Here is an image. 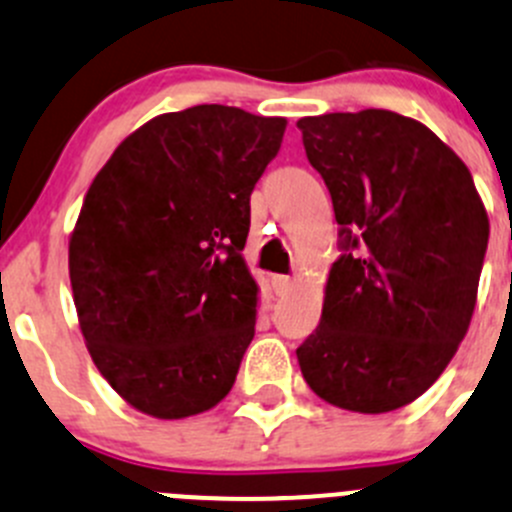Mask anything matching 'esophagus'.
Instances as JSON below:
<instances>
[{"label":"esophagus","mask_w":512,"mask_h":512,"mask_svg":"<svg viewBox=\"0 0 512 512\" xmlns=\"http://www.w3.org/2000/svg\"><path fill=\"white\" fill-rule=\"evenodd\" d=\"M270 285H272V292H275L277 297H282V295H287V292H290L292 280L287 275H272Z\"/></svg>","instance_id":"obj_1"}]
</instances>
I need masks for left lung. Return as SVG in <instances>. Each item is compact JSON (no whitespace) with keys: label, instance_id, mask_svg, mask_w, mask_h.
<instances>
[{"label":"left lung","instance_id":"left-lung-1","mask_svg":"<svg viewBox=\"0 0 512 512\" xmlns=\"http://www.w3.org/2000/svg\"><path fill=\"white\" fill-rule=\"evenodd\" d=\"M297 127L342 250L297 347L302 377L337 408L390 413L443 375L468 332L488 215L463 160L415 119L362 109Z\"/></svg>","mask_w":512,"mask_h":512}]
</instances>
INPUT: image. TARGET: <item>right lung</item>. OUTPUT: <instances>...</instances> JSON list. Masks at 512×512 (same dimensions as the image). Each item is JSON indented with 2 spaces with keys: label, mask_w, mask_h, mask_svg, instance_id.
<instances>
[{
  "label": "right lung",
  "mask_w": 512,
  "mask_h": 512,
  "mask_svg": "<svg viewBox=\"0 0 512 512\" xmlns=\"http://www.w3.org/2000/svg\"><path fill=\"white\" fill-rule=\"evenodd\" d=\"M285 124L225 104L160 114L94 177L69 280L94 365L140 413L190 418L235 385L257 315L250 195Z\"/></svg>",
  "instance_id": "right-lung-1"
}]
</instances>
